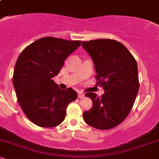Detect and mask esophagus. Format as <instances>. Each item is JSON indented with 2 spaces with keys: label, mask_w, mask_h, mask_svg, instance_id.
I'll return each instance as SVG.
<instances>
[{
  "label": "esophagus",
  "mask_w": 159,
  "mask_h": 159,
  "mask_svg": "<svg viewBox=\"0 0 159 159\" xmlns=\"http://www.w3.org/2000/svg\"><path fill=\"white\" fill-rule=\"evenodd\" d=\"M78 97L79 98H82L84 97V93L83 92H81V91H80V92H78Z\"/></svg>",
  "instance_id": "34e87169"
}]
</instances>
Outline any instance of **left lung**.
I'll list each match as a JSON object with an SVG mask.
<instances>
[{
	"label": "left lung",
	"instance_id": "left-lung-1",
	"mask_svg": "<svg viewBox=\"0 0 159 159\" xmlns=\"http://www.w3.org/2000/svg\"><path fill=\"white\" fill-rule=\"evenodd\" d=\"M92 57L96 71V84L105 93H87L93 106L83 114L85 123L99 130H107L123 123L132 110L139 90L137 62L120 42L100 39L82 42Z\"/></svg>",
	"mask_w": 159,
	"mask_h": 159
}]
</instances>
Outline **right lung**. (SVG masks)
Returning <instances> with one entry per match:
<instances>
[{
    "label": "right lung",
    "instance_id": "obj_1",
    "mask_svg": "<svg viewBox=\"0 0 159 159\" xmlns=\"http://www.w3.org/2000/svg\"><path fill=\"white\" fill-rule=\"evenodd\" d=\"M81 43L43 37L27 46L18 57L12 76L17 100L25 116L38 126L60 125L68 105L77 98L73 89L61 90L52 78Z\"/></svg>",
    "mask_w": 159,
    "mask_h": 159
}]
</instances>
